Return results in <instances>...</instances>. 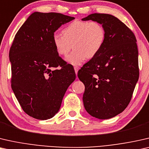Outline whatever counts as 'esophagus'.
Returning a JSON list of instances; mask_svg holds the SVG:
<instances>
[{"label": "esophagus", "instance_id": "34e87169", "mask_svg": "<svg viewBox=\"0 0 149 149\" xmlns=\"http://www.w3.org/2000/svg\"><path fill=\"white\" fill-rule=\"evenodd\" d=\"M74 70H75V74H76V75H77V72H78V70H79V67H77V66H75V67H74Z\"/></svg>", "mask_w": 149, "mask_h": 149}]
</instances>
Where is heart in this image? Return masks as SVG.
I'll return each mask as SVG.
<instances>
[{
	"label": "heart",
	"instance_id": "b5f03b06",
	"mask_svg": "<svg viewBox=\"0 0 149 149\" xmlns=\"http://www.w3.org/2000/svg\"><path fill=\"white\" fill-rule=\"evenodd\" d=\"M63 35L54 33L53 42L59 55L65 56L73 65L81 64L86 58H91L99 53L106 38L104 27L95 21L75 19L63 30Z\"/></svg>",
	"mask_w": 149,
	"mask_h": 149
}]
</instances>
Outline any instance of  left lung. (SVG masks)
Wrapping results in <instances>:
<instances>
[{
	"label": "left lung",
	"instance_id": "1",
	"mask_svg": "<svg viewBox=\"0 0 149 149\" xmlns=\"http://www.w3.org/2000/svg\"><path fill=\"white\" fill-rule=\"evenodd\" d=\"M82 20L99 22L106 32L101 50L77 74L85 86L84 106L96 118H112L129 104L139 77L136 38L111 15L93 13Z\"/></svg>",
	"mask_w": 149,
	"mask_h": 149
}]
</instances>
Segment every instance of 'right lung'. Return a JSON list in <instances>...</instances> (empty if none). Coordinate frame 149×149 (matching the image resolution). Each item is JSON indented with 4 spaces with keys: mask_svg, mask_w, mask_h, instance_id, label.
Listing matches in <instances>:
<instances>
[{
    "mask_svg": "<svg viewBox=\"0 0 149 149\" xmlns=\"http://www.w3.org/2000/svg\"><path fill=\"white\" fill-rule=\"evenodd\" d=\"M74 19L34 12L15 36L9 51L11 88L24 111L33 118L53 117L75 80L74 68L59 56L53 42L54 32Z\"/></svg>",
    "mask_w": 149,
    "mask_h": 149,
    "instance_id": "obj_1",
    "label": "right lung"
}]
</instances>
